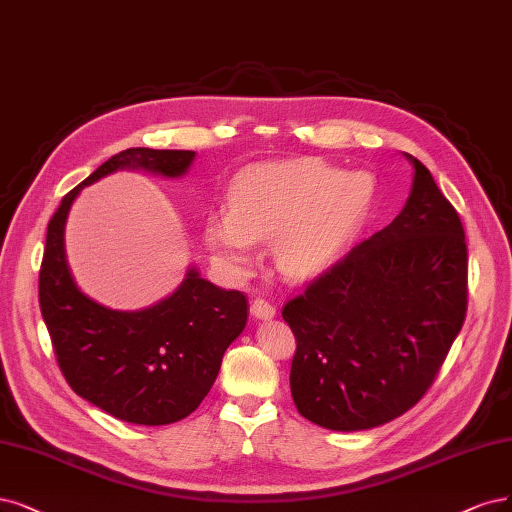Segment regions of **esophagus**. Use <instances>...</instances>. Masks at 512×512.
I'll return each mask as SVG.
<instances>
[{
    "instance_id": "esophagus-1",
    "label": "esophagus",
    "mask_w": 512,
    "mask_h": 512,
    "mask_svg": "<svg viewBox=\"0 0 512 512\" xmlns=\"http://www.w3.org/2000/svg\"><path fill=\"white\" fill-rule=\"evenodd\" d=\"M250 311L254 317H258V320H271L275 315V307L269 301H264V298H254Z\"/></svg>"
}]
</instances>
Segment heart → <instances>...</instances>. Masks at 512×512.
Wrapping results in <instances>:
<instances>
[{"label":"heart","mask_w":512,"mask_h":512,"mask_svg":"<svg viewBox=\"0 0 512 512\" xmlns=\"http://www.w3.org/2000/svg\"><path fill=\"white\" fill-rule=\"evenodd\" d=\"M377 186L368 173H345L320 161L262 165L233 186L231 207L211 211L205 241L222 267H252L256 239L275 233L277 267L292 277L320 273L356 239Z\"/></svg>","instance_id":"heart-1"}]
</instances>
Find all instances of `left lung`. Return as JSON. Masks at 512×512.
Returning <instances> with one entry per match:
<instances>
[{
    "label": "left lung",
    "mask_w": 512,
    "mask_h": 512,
    "mask_svg": "<svg viewBox=\"0 0 512 512\" xmlns=\"http://www.w3.org/2000/svg\"><path fill=\"white\" fill-rule=\"evenodd\" d=\"M409 161L413 188L394 222L281 309L296 339L294 404L328 430L377 428L413 409L466 320L462 220L426 165Z\"/></svg>",
    "instance_id": "left-lung-1"
}]
</instances>
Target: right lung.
Wrapping results in <instances>:
<instances>
[{"instance_id": "add662e5", "label": "right lung", "mask_w": 512, "mask_h": 512, "mask_svg": "<svg viewBox=\"0 0 512 512\" xmlns=\"http://www.w3.org/2000/svg\"><path fill=\"white\" fill-rule=\"evenodd\" d=\"M192 161V150H122L69 190L48 222L38 292L61 373L78 396L129 424L167 426L199 407L226 347L248 322V298L190 269L180 288L150 309H105L74 284L63 228L78 192L103 175L148 169L178 178Z\"/></svg>"}]
</instances>
